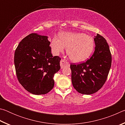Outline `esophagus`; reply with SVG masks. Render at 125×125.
Masks as SVG:
<instances>
[{
  "instance_id": "obj_1",
  "label": "esophagus",
  "mask_w": 125,
  "mask_h": 125,
  "mask_svg": "<svg viewBox=\"0 0 125 125\" xmlns=\"http://www.w3.org/2000/svg\"><path fill=\"white\" fill-rule=\"evenodd\" d=\"M60 65L61 68H63L65 66H69V63L66 60H62L60 62Z\"/></svg>"
}]
</instances>
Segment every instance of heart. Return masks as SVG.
I'll return each instance as SVG.
<instances>
[{
    "label": "heart",
    "instance_id": "heart-1",
    "mask_svg": "<svg viewBox=\"0 0 125 125\" xmlns=\"http://www.w3.org/2000/svg\"><path fill=\"white\" fill-rule=\"evenodd\" d=\"M51 47L56 54L64 52L67 53L71 60L75 62H83L89 57L93 52L95 42L93 38L81 32H62L60 39L57 36L52 38Z\"/></svg>",
    "mask_w": 125,
    "mask_h": 125
}]
</instances>
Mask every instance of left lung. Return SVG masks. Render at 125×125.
<instances>
[{
	"label": "left lung",
	"mask_w": 125,
	"mask_h": 125,
	"mask_svg": "<svg viewBox=\"0 0 125 125\" xmlns=\"http://www.w3.org/2000/svg\"><path fill=\"white\" fill-rule=\"evenodd\" d=\"M95 51L85 62L72 63V82L80 94L90 95L98 92L105 84L111 65V54L106 40L97 34L94 39Z\"/></svg>",
	"instance_id": "left-lung-1"
}]
</instances>
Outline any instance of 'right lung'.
Masks as SVG:
<instances>
[{
	"instance_id": "obj_1",
	"label": "right lung",
	"mask_w": 125,
	"mask_h": 125,
	"mask_svg": "<svg viewBox=\"0 0 125 125\" xmlns=\"http://www.w3.org/2000/svg\"><path fill=\"white\" fill-rule=\"evenodd\" d=\"M50 45L47 36L32 33L21 40L15 51L17 78L31 94H47L54 86L53 77L61 68V58L52 56Z\"/></svg>"
}]
</instances>
